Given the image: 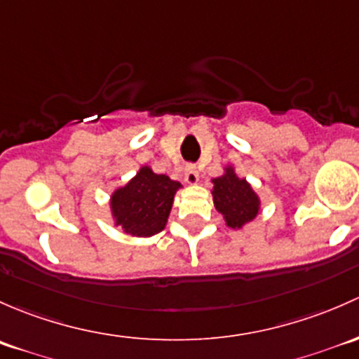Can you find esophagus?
Segmentation results:
<instances>
[{"instance_id": "34e87169", "label": "esophagus", "mask_w": 359, "mask_h": 359, "mask_svg": "<svg viewBox=\"0 0 359 359\" xmlns=\"http://www.w3.org/2000/svg\"><path fill=\"white\" fill-rule=\"evenodd\" d=\"M184 181H187L188 184H195L198 181V171L195 165H187L184 168Z\"/></svg>"}]
</instances>
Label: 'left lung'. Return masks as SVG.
Instances as JSON below:
<instances>
[{"label":"left lung","instance_id":"8db88e82","mask_svg":"<svg viewBox=\"0 0 359 359\" xmlns=\"http://www.w3.org/2000/svg\"><path fill=\"white\" fill-rule=\"evenodd\" d=\"M212 201L217 212L231 230H240L259 214L261 201L245 178H238L231 165L224 168V175L212 180Z\"/></svg>","mask_w":359,"mask_h":359}]
</instances>
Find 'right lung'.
<instances>
[{"label":"right lung","mask_w":359,"mask_h":359,"mask_svg":"<svg viewBox=\"0 0 359 359\" xmlns=\"http://www.w3.org/2000/svg\"><path fill=\"white\" fill-rule=\"evenodd\" d=\"M180 188L178 181L165 175H155L149 165H143L135 178L117 188L110 197L114 223L133 236L158 233L165 228Z\"/></svg>","instance_id":"1"}]
</instances>
